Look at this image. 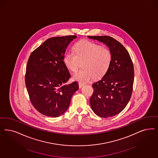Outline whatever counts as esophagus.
I'll return each instance as SVG.
<instances>
[{
    "mask_svg": "<svg viewBox=\"0 0 158 158\" xmlns=\"http://www.w3.org/2000/svg\"><path fill=\"white\" fill-rule=\"evenodd\" d=\"M78 85H79V88H81V87H83V86L85 85V83H82V82H79Z\"/></svg>",
    "mask_w": 158,
    "mask_h": 158,
    "instance_id": "esophagus-1",
    "label": "esophagus"
}]
</instances>
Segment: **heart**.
I'll list each match as a JSON object with an SVG mask.
<instances>
[{
	"label": "heart",
	"instance_id": "heart-1",
	"mask_svg": "<svg viewBox=\"0 0 158 158\" xmlns=\"http://www.w3.org/2000/svg\"><path fill=\"white\" fill-rule=\"evenodd\" d=\"M73 51L67 52L64 58L66 67L76 72L83 62V69L75 73L73 79L78 82H87L92 77H103L109 71L112 62V54L109 49L90 41L82 40L77 42Z\"/></svg>",
	"mask_w": 158,
	"mask_h": 158
}]
</instances>
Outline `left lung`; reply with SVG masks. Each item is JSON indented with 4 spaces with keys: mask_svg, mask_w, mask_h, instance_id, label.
Listing matches in <instances>:
<instances>
[{
    "mask_svg": "<svg viewBox=\"0 0 158 158\" xmlns=\"http://www.w3.org/2000/svg\"><path fill=\"white\" fill-rule=\"evenodd\" d=\"M109 47L112 62L102 79L93 84L90 103L94 113L103 118L119 114L130 100L134 79V66L125 47L109 36H88Z\"/></svg>",
    "mask_w": 158,
    "mask_h": 158,
    "instance_id": "obj_1",
    "label": "left lung"
}]
</instances>
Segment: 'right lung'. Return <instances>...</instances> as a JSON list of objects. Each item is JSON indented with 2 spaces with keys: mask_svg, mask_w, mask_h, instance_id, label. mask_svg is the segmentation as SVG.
<instances>
[{
  "mask_svg": "<svg viewBox=\"0 0 158 158\" xmlns=\"http://www.w3.org/2000/svg\"><path fill=\"white\" fill-rule=\"evenodd\" d=\"M76 35L48 38L30 55L25 83L34 107L52 117L63 114L72 95L78 90L76 82L66 85L71 77L64 63L66 49Z\"/></svg>",
  "mask_w": 158,
  "mask_h": 158,
  "instance_id": "obj_1",
  "label": "right lung"
}]
</instances>
